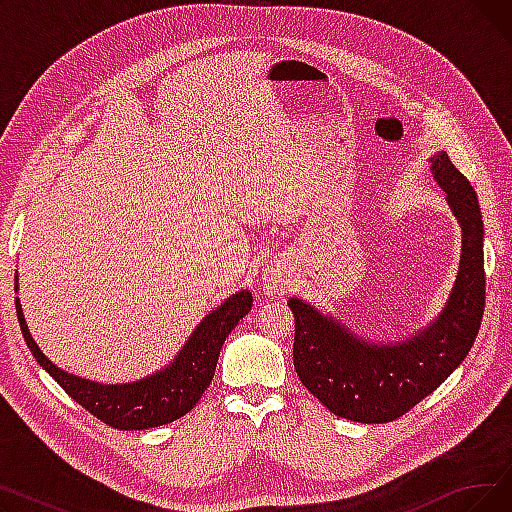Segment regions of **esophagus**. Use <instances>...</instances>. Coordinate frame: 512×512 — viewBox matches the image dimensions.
Returning a JSON list of instances; mask_svg holds the SVG:
<instances>
[{"mask_svg":"<svg viewBox=\"0 0 512 512\" xmlns=\"http://www.w3.org/2000/svg\"><path fill=\"white\" fill-rule=\"evenodd\" d=\"M288 288V278L284 272L282 263H272L267 265V270L263 272V290L267 294H282Z\"/></svg>","mask_w":512,"mask_h":512,"instance_id":"esophagus-1","label":"esophagus"}]
</instances>
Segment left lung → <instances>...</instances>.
<instances>
[{
	"instance_id": "8db88e82",
	"label": "left lung",
	"mask_w": 512,
	"mask_h": 512,
	"mask_svg": "<svg viewBox=\"0 0 512 512\" xmlns=\"http://www.w3.org/2000/svg\"><path fill=\"white\" fill-rule=\"evenodd\" d=\"M432 172L463 228V253L450 299L440 317L398 344H367L311 305L290 299L292 359L303 386L334 415L359 423H388L432 394L469 355L486 309L483 222L471 182L448 153Z\"/></svg>"
}]
</instances>
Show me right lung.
I'll list each match as a JSON object with an SVG mask.
<instances>
[{
	"mask_svg": "<svg viewBox=\"0 0 512 512\" xmlns=\"http://www.w3.org/2000/svg\"><path fill=\"white\" fill-rule=\"evenodd\" d=\"M251 305L253 297L249 290H242L226 299L222 307L211 311L201 321L170 367L157 371L151 378L124 386L95 384L58 369L39 351L29 328H26L18 299L16 313L26 346L31 348L37 363L66 390V394L105 425L128 432V429H149L172 423L197 405L213 380L224 340L238 326V321L251 311Z\"/></svg>",
	"mask_w": 512,
	"mask_h": 512,
	"instance_id": "add662e5",
	"label": "right lung"
}]
</instances>
